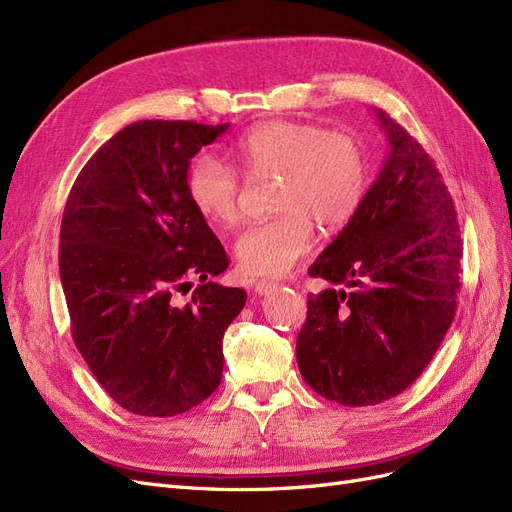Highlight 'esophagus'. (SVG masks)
<instances>
[{"label": "esophagus", "mask_w": 512, "mask_h": 512, "mask_svg": "<svg viewBox=\"0 0 512 512\" xmlns=\"http://www.w3.org/2000/svg\"><path fill=\"white\" fill-rule=\"evenodd\" d=\"M275 288H277L275 282H256V284H254V292H256V294H269V292H273Z\"/></svg>", "instance_id": "1"}]
</instances>
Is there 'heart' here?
Segmentation results:
<instances>
[{
	"label": "heart",
	"mask_w": 512,
	"mask_h": 512,
	"mask_svg": "<svg viewBox=\"0 0 512 512\" xmlns=\"http://www.w3.org/2000/svg\"><path fill=\"white\" fill-rule=\"evenodd\" d=\"M247 179H271L269 222L247 228L235 245L245 277H280L312 250L318 224L346 226L359 211L369 185V160L361 138L314 123L275 119L252 128L232 147ZM192 207L220 228L241 218V177L211 153H198L185 173Z\"/></svg>",
	"instance_id": "1"
}]
</instances>
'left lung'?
Segmentation results:
<instances>
[{
	"mask_svg": "<svg viewBox=\"0 0 512 512\" xmlns=\"http://www.w3.org/2000/svg\"><path fill=\"white\" fill-rule=\"evenodd\" d=\"M391 153L354 218L309 275L348 288L307 297L297 363L342 406L406 391L440 348L459 294L463 241L440 170L414 136L374 108Z\"/></svg>",
	"mask_w": 512,
	"mask_h": 512,
	"instance_id": "8db88e82",
	"label": "left lung"
}]
</instances>
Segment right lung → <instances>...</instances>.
I'll use <instances>...</instances> for the list:
<instances>
[{
	"mask_svg": "<svg viewBox=\"0 0 512 512\" xmlns=\"http://www.w3.org/2000/svg\"><path fill=\"white\" fill-rule=\"evenodd\" d=\"M228 130L130 123L76 177L61 218L59 277L91 374L121 408L175 416L220 386L222 339L247 292L211 282L228 256L185 192L190 160ZM198 279L193 301L174 294Z\"/></svg>",
	"mask_w": 512,
	"mask_h": 512,
	"instance_id": "add662e5",
	"label": "right lung"
}]
</instances>
